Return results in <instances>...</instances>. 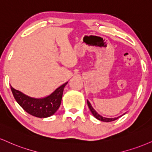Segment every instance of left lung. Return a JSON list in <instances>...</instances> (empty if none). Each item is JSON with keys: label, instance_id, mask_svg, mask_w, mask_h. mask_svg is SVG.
<instances>
[{"label": "left lung", "instance_id": "left-lung-1", "mask_svg": "<svg viewBox=\"0 0 152 152\" xmlns=\"http://www.w3.org/2000/svg\"><path fill=\"white\" fill-rule=\"evenodd\" d=\"M87 103H88V107H89V109H90L91 113H92V114H93V115H94L96 119H98V120H100V121H103V122H112V121H114V120H117V119H118L119 118H120V117H121V116H120V117H118V118H104V117L98 114V113H97L96 111L95 110L94 108H93V107L91 105L90 102H89L88 100H87Z\"/></svg>", "mask_w": 152, "mask_h": 152}]
</instances>
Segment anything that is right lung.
Wrapping results in <instances>:
<instances>
[{
	"label": "right lung",
	"mask_w": 152,
	"mask_h": 152,
	"mask_svg": "<svg viewBox=\"0 0 152 152\" xmlns=\"http://www.w3.org/2000/svg\"><path fill=\"white\" fill-rule=\"evenodd\" d=\"M68 82L56 88L52 94L44 98H32L15 90L10 86L12 95L17 103L27 113L37 118H45L52 116L58 109L62 99L64 88Z\"/></svg>",
	"instance_id": "right-lung-1"
}]
</instances>
